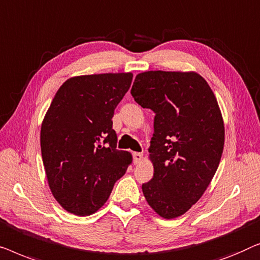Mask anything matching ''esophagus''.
I'll use <instances>...</instances> for the list:
<instances>
[{"instance_id": "esophagus-1", "label": "esophagus", "mask_w": 260, "mask_h": 260, "mask_svg": "<svg viewBox=\"0 0 260 260\" xmlns=\"http://www.w3.org/2000/svg\"><path fill=\"white\" fill-rule=\"evenodd\" d=\"M142 160V153H138L134 152L133 153V161L134 164H139Z\"/></svg>"}]
</instances>
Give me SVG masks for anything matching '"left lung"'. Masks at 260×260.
<instances>
[{
    "mask_svg": "<svg viewBox=\"0 0 260 260\" xmlns=\"http://www.w3.org/2000/svg\"><path fill=\"white\" fill-rule=\"evenodd\" d=\"M132 96L154 112L149 206L165 219L186 213L202 198L224 149V121L211 87L194 72L151 71L137 75Z\"/></svg>",
    "mask_w": 260,
    "mask_h": 260,
    "instance_id": "obj_1",
    "label": "left lung"
}]
</instances>
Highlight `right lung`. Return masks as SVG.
<instances>
[{"mask_svg": "<svg viewBox=\"0 0 260 260\" xmlns=\"http://www.w3.org/2000/svg\"><path fill=\"white\" fill-rule=\"evenodd\" d=\"M132 79V73L71 78L46 113L43 166L54 198L73 214L83 217L98 211L132 162L131 153L116 149L112 121Z\"/></svg>", "mask_w": 260, "mask_h": 260, "instance_id": "right-lung-1", "label": "right lung"}]
</instances>
